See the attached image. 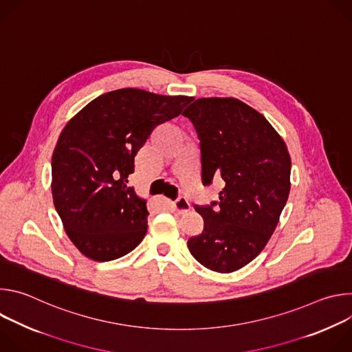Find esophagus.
Wrapping results in <instances>:
<instances>
[{
	"instance_id": "obj_1",
	"label": "esophagus",
	"mask_w": 352,
	"mask_h": 352,
	"mask_svg": "<svg viewBox=\"0 0 352 352\" xmlns=\"http://www.w3.org/2000/svg\"><path fill=\"white\" fill-rule=\"evenodd\" d=\"M190 210V204L188 202V199L181 196L178 197L175 202H174V212L178 213V214H185Z\"/></svg>"
}]
</instances>
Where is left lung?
Here are the masks:
<instances>
[{
  "label": "left lung",
  "mask_w": 352,
  "mask_h": 352,
  "mask_svg": "<svg viewBox=\"0 0 352 352\" xmlns=\"http://www.w3.org/2000/svg\"><path fill=\"white\" fill-rule=\"evenodd\" d=\"M182 116L200 140L204 185L224 184L219 200L195 206L205 227L188 248L200 265L231 273L252 262L276 230L291 188L288 150L270 122L236 98H197Z\"/></svg>",
  "instance_id": "8db88e82"
}]
</instances>
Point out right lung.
<instances>
[{
  "instance_id": "1",
  "label": "right lung",
  "mask_w": 352,
  "mask_h": 352,
  "mask_svg": "<svg viewBox=\"0 0 352 352\" xmlns=\"http://www.w3.org/2000/svg\"><path fill=\"white\" fill-rule=\"evenodd\" d=\"M118 89L98 96L63 129L52 159L54 206L80 252L96 262L133 250L147 231L146 200L128 186L150 133L192 102Z\"/></svg>"
}]
</instances>
